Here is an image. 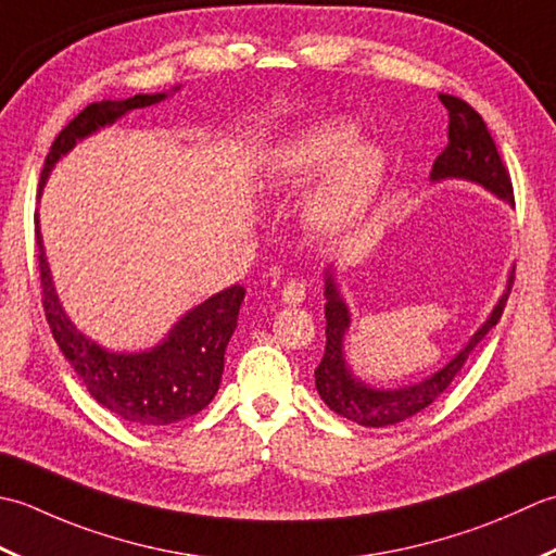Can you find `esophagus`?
Masks as SVG:
<instances>
[{
	"label": "esophagus",
	"instance_id": "esophagus-1",
	"mask_svg": "<svg viewBox=\"0 0 556 556\" xmlns=\"http://www.w3.org/2000/svg\"><path fill=\"white\" fill-rule=\"evenodd\" d=\"M282 302L286 304H302L304 302V298H307V286H304V280H300V278H292V280H288L286 282V288H282Z\"/></svg>",
	"mask_w": 556,
	"mask_h": 556
}]
</instances>
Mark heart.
<instances>
[{
  "instance_id": "obj_1",
  "label": "heart",
  "mask_w": 556,
  "mask_h": 556,
  "mask_svg": "<svg viewBox=\"0 0 556 556\" xmlns=\"http://www.w3.org/2000/svg\"><path fill=\"white\" fill-rule=\"evenodd\" d=\"M357 139L353 122L312 124L266 155L262 187L270 194H290L328 166L309 201V218L324 232L343 230L369 208L387 175V155L379 146Z\"/></svg>"
}]
</instances>
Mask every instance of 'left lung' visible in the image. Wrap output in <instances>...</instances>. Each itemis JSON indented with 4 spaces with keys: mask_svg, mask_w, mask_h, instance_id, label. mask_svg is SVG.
<instances>
[{
    "mask_svg": "<svg viewBox=\"0 0 556 556\" xmlns=\"http://www.w3.org/2000/svg\"><path fill=\"white\" fill-rule=\"evenodd\" d=\"M441 103L448 110V146L432 165V182H441V179H468V182L482 185L490 189L494 197L511 203L514 206V187L508 169L502 163V155L496 151V143L492 139L490 129H486L484 119L475 112L466 100L456 96H439ZM514 276H508L506 292L496 302L492 314L486 316V321L472 333L466 348L453 357L448 365L441 367L439 371L429 374L427 379L413 387L403 389H371L369 383L359 381L353 371H350L343 341L350 328V312L348 304L341 298L333 270H326V350L319 362V367L314 369L316 391H319L321 401L331 407L333 413L348 417L362 427H389L399 425L407 417L417 415L425 407L432 405L441 393H444L451 381L456 379V374L466 365L468 355L475 350L482 338L490 333V328L496 326L502 319L504 304L511 292Z\"/></svg>",
    "mask_w": 556,
    "mask_h": 556,
    "instance_id": "1",
    "label": "left lung"
}]
</instances>
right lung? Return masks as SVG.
<instances>
[{
    "label": "right lung",
    "instance_id": "obj_1",
    "mask_svg": "<svg viewBox=\"0 0 556 556\" xmlns=\"http://www.w3.org/2000/svg\"><path fill=\"white\" fill-rule=\"evenodd\" d=\"M175 90H179V86ZM165 98L167 93H139L127 100H100L84 108L54 139L40 173V189L48 182L54 163L70 153L76 141L108 124H115L131 110L155 105ZM36 244L42 307L50 331L64 357L72 362L78 379L100 405L136 427H163L187 420L213 401L220 387L225 348L235 333L237 314L244 300L242 286L220 290L187 312L155 348L143 353H110L76 331L62 309L48 258H45L38 215Z\"/></svg>",
    "mask_w": 556,
    "mask_h": 556
}]
</instances>
